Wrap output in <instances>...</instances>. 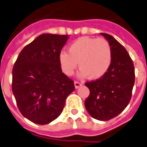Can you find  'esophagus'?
I'll list each match as a JSON object with an SVG mask.
<instances>
[{"instance_id":"1","label":"esophagus","mask_w":147,"mask_h":147,"mask_svg":"<svg viewBox=\"0 0 147 147\" xmlns=\"http://www.w3.org/2000/svg\"><path fill=\"white\" fill-rule=\"evenodd\" d=\"M74 85H75V88H76V89H78V88L80 87V86H81L82 84L81 83V82H74Z\"/></svg>"}]
</instances>
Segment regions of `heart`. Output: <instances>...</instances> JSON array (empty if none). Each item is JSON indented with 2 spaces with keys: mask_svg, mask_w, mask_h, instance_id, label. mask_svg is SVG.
Segmentation results:
<instances>
[{
  "mask_svg": "<svg viewBox=\"0 0 147 147\" xmlns=\"http://www.w3.org/2000/svg\"><path fill=\"white\" fill-rule=\"evenodd\" d=\"M59 63L61 70L70 76L78 66L81 69L78 76L98 79L106 74L112 61V53L109 43L103 38L80 37L68 47V53L59 54Z\"/></svg>",
  "mask_w": 147,
  "mask_h": 147,
  "instance_id": "b5f03b06",
  "label": "heart"
}]
</instances>
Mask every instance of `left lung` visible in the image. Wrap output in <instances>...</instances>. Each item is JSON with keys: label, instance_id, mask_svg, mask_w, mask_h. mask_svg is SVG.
<instances>
[{"label": "left lung", "instance_id": "1", "mask_svg": "<svg viewBox=\"0 0 147 147\" xmlns=\"http://www.w3.org/2000/svg\"><path fill=\"white\" fill-rule=\"evenodd\" d=\"M100 35L111 48V65L104 76L85 84L90 90L85 107L92 118L108 121L122 112L129 104L135 82V69L129 53L118 40L107 33Z\"/></svg>", "mask_w": 147, "mask_h": 147}]
</instances>
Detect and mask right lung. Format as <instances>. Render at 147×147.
Wrapping results in <instances>:
<instances>
[{"mask_svg": "<svg viewBox=\"0 0 147 147\" xmlns=\"http://www.w3.org/2000/svg\"><path fill=\"white\" fill-rule=\"evenodd\" d=\"M68 35H40L20 52L12 69V92L24 117L47 125L61 115L74 82L61 71L59 54Z\"/></svg>", "mask_w": 147, "mask_h": 147, "instance_id": "right-lung-1", "label": "right lung"}]
</instances>
